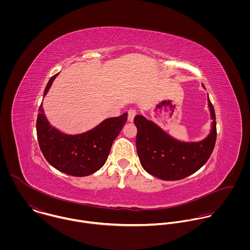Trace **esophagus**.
Here are the masks:
<instances>
[{
	"instance_id": "34e87169",
	"label": "esophagus",
	"mask_w": 250,
	"mask_h": 250,
	"mask_svg": "<svg viewBox=\"0 0 250 250\" xmlns=\"http://www.w3.org/2000/svg\"><path fill=\"white\" fill-rule=\"evenodd\" d=\"M136 114H137V110H136L135 108H130V109L128 110V120L132 122V121L134 120Z\"/></svg>"
}]
</instances>
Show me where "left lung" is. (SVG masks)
I'll use <instances>...</instances> for the list:
<instances>
[{
  "mask_svg": "<svg viewBox=\"0 0 250 250\" xmlns=\"http://www.w3.org/2000/svg\"><path fill=\"white\" fill-rule=\"evenodd\" d=\"M208 104L213 119L212 130L198 143L179 142L143 115L135 116L137 150L144 170L165 181H175L191 175L207 163L216 140L215 113L209 96Z\"/></svg>",
  "mask_w": 250,
  "mask_h": 250,
  "instance_id": "obj_1",
  "label": "left lung"
}]
</instances>
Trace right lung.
<instances>
[{"instance_id":"1","label":"right lung","mask_w":250,"mask_h":250,"mask_svg":"<svg viewBox=\"0 0 250 250\" xmlns=\"http://www.w3.org/2000/svg\"><path fill=\"white\" fill-rule=\"evenodd\" d=\"M48 82L44 96L54 80ZM128 113L105 119L98 126L79 135H66L50 125L40 105L36 120V134L40 150L56 169L76 177L88 176L99 170L107 161L113 141L127 121Z\"/></svg>"}]
</instances>
